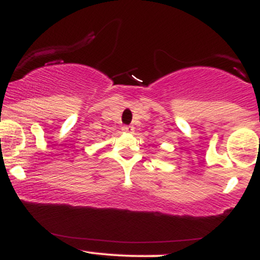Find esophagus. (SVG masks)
Instances as JSON below:
<instances>
[{"label": "esophagus", "instance_id": "esophagus-1", "mask_svg": "<svg viewBox=\"0 0 260 260\" xmlns=\"http://www.w3.org/2000/svg\"><path fill=\"white\" fill-rule=\"evenodd\" d=\"M122 131H123L124 133H133L134 127L133 126H123L122 127Z\"/></svg>", "mask_w": 260, "mask_h": 260}]
</instances>
